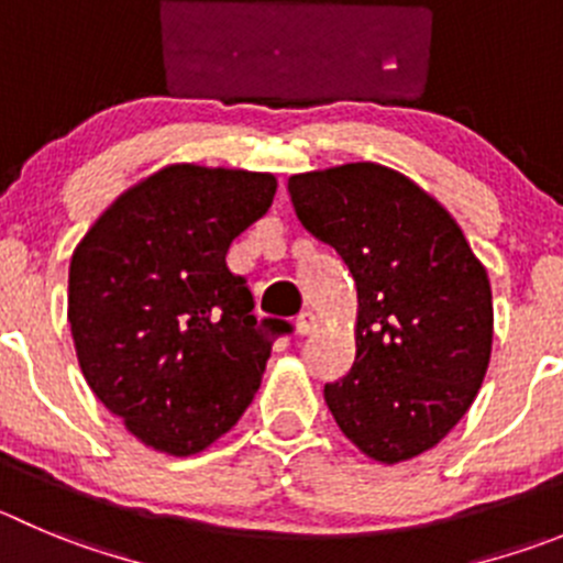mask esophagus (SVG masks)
I'll return each instance as SVG.
<instances>
[{"label": "esophagus", "mask_w": 563, "mask_h": 563, "mask_svg": "<svg viewBox=\"0 0 563 563\" xmlns=\"http://www.w3.org/2000/svg\"><path fill=\"white\" fill-rule=\"evenodd\" d=\"M294 328H297V335H311L313 328H317V317L311 311H302L294 319Z\"/></svg>", "instance_id": "obj_1"}]
</instances>
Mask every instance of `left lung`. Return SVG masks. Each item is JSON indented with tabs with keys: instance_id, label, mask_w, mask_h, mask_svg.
Segmentation results:
<instances>
[{
	"instance_id": "8db88e82",
	"label": "left lung",
	"mask_w": 563,
	"mask_h": 563,
	"mask_svg": "<svg viewBox=\"0 0 563 563\" xmlns=\"http://www.w3.org/2000/svg\"><path fill=\"white\" fill-rule=\"evenodd\" d=\"M297 219L358 291L355 361L324 386L341 433L383 464L435 448L477 397L492 355V286L430 194L380 163L288 180Z\"/></svg>"
}]
</instances>
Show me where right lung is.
I'll return each instance as SVG.
<instances>
[{
    "label": "right lung",
    "mask_w": 563,
    "mask_h": 563,
    "mask_svg": "<svg viewBox=\"0 0 563 563\" xmlns=\"http://www.w3.org/2000/svg\"><path fill=\"white\" fill-rule=\"evenodd\" d=\"M277 180L169 166L104 210L71 255L68 324L99 402L146 448L194 455L228 433L261 386L286 319H261L224 264Z\"/></svg>",
    "instance_id": "obj_1"
}]
</instances>
